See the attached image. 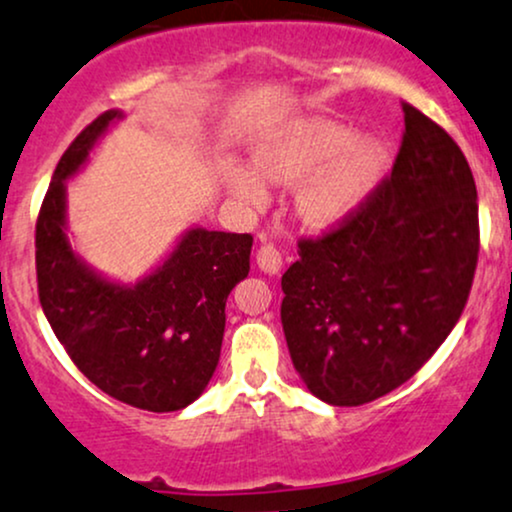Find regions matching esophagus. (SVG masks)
<instances>
[{
    "label": "esophagus",
    "mask_w": 512,
    "mask_h": 512,
    "mask_svg": "<svg viewBox=\"0 0 512 512\" xmlns=\"http://www.w3.org/2000/svg\"><path fill=\"white\" fill-rule=\"evenodd\" d=\"M256 263L263 273L275 275V273H280V268H282V254L275 249L273 244H263L256 254Z\"/></svg>",
    "instance_id": "obj_1"
}]
</instances>
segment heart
Segmentation results:
<instances>
[{"label": "heart", "instance_id": "b5f03b06", "mask_svg": "<svg viewBox=\"0 0 512 512\" xmlns=\"http://www.w3.org/2000/svg\"><path fill=\"white\" fill-rule=\"evenodd\" d=\"M386 146L376 136H354L350 126L311 117L275 131L254 150V170H232L227 189L249 210L270 203V186H297L294 210L318 232L345 225L366 206L381 182Z\"/></svg>", "mask_w": 512, "mask_h": 512}]
</instances>
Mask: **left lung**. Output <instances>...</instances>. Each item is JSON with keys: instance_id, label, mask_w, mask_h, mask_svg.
Here are the masks:
<instances>
[{"instance_id": "left-lung-1", "label": "left lung", "mask_w": 512, "mask_h": 512, "mask_svg": "<svg viewBox=\"0 0 512 512\" xmlns=\"http://www.w3.org/2000/svg\"><path fill=\"white\" fill-rule=\"evenodd\" d=\"M390 179L321 239L299 242L280 318L297 374L318 400L357 407L417 374L470 297L477 186L458 143L417 107Z\"/></svg>"}]
</instances>
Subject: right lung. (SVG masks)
I'll use <instances>...</instances> for the list:
<instances>
[{"mask_svg":"<svg viewBox=\"0 0 512 512\" xmlns=\"http://www.w3.org/2000/svg\"><path fill=\"white\" fill-rule=\"evenodd\" d=\"M124 112L107 110L66 148L35 225L38 294L47 321L81 374L114 400L177 412L215 374L232 287L249 275L251 234L186 230L141 280L102 275L66 234V182Z\"/></svg>","mask_w":512,"mask_h":512,"instance_id":"add662e5","label":"right lung"}]
</instances>
